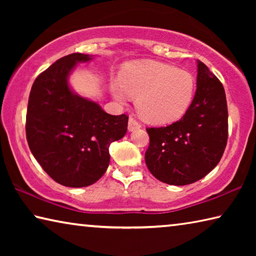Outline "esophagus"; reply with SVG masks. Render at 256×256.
I'll return each mask as SVG.
<instances>
[{
	"instance_id": "1",
	"label": "esophagus",
	"mask_w": 256,
	"mask_h": 256,
	"mask_svg": "<svg viewBox=\"0 0 256 256\" xmlns=\"http://www.w3.org/2000/svg\"><path fill=\"white\" fill-rule=\"evenodd\" d=\"M128 131L130 132H133V131H136V130H138L141 128V124L138 122V120L136 118H130L128 120Z\"/></svg>"
}]
</instances>
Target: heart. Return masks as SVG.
Wrapping results in <instances>:
<instances>
[{
  "label": "heart",
  "mask_w": 256,
  "mask_h": 256,
  "mask_svg": "<svg viewBox=\"0 0 256 256\" xmlns=\"http://www.w3.org/2000/svg\"><path fill=\"white\" fill-rule=\"evenodd\" d=\"M110 92L118 102L128 94L136 98L138 114L154 124L180 118L194 98L196 81L190 72L156 60L125 64L120 80L110 82Z\"/></svg>",
  "instance_id": "1"
}]
</instances>
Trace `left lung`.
Segmentation results:
<instances>
[{"instance_id":"8db88e82","label":"left lung","mask_w":256,"mask_h":256,"mask_svg":"<svg viewBox=\"0 0 256 256\" xmlns=\"http://www.w3.org/2000/svg\"><path fill=\"white\" fill-rule=\"evenodd\" d=\"M150 144L146 164L156 178L170 185L201 180L222 159L228 138V110L224 86L198 60L196 92L180 120L146 128Z\"/></svg>"}]
</instances>
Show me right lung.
<instances>
[{"mask_svg":"<svg viewBox=\"0 0 256 256\" xmlns=\"http://www.w3.org/2000/svg\"><path fill=\"white\" fill-rule=\"evenodd\" d=\"M92 55L64 56L36 78L29 94L26 134L30 151L47 174L68 188H86L107 170L112 142L128 131L125 114L110 115L68 84L78 63Z\"/></svg>","mask_w":256,"mask_h":256,"instance_id":"right-lung-1","label":"right lung"}]
</instances>
